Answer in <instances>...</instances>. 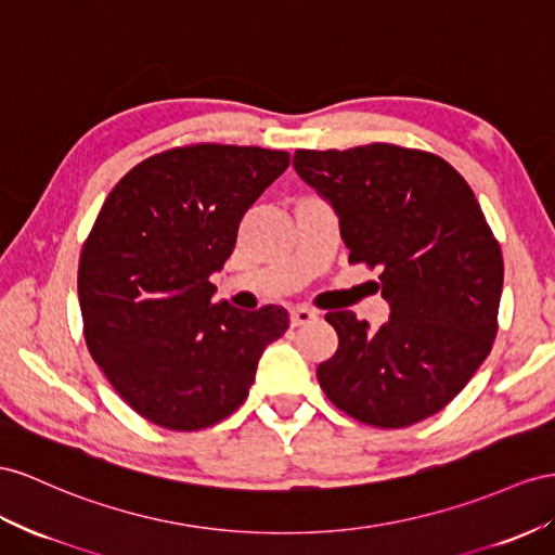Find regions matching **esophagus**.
Masks as SVG:
<instances>
[{
    "label": "esophagus",
    "mask_w": 555,
    "mask_h": 555,
    "mask_svg": "<svg viewBox=\"0 0 555 555\" xmlns=\"http://www.w3.org/2000/svg\"><path fill=\"white\" fill-rule=\"evenodd\" d=\"M319 319V314L314 309H307V307H293L291 309V323L295 325H307V323H311V321H317Z\"/></svg>",
    "instance_id": "obj_1"
}]
</instances>
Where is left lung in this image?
<instances>
[{"mask_svg":"<svg viewBox=\"0 0 555 555\" xmlns=\"http://www.w3.org/2000/svg\"><path fill=\"white\" fill-rule=\"evenodd\" d=\"M293 166L339 216L349 264L379 269L377 331L328 311L337 351L319 363L335 408L379 429L443 410L488 359L504 281L500 241L468 182L438 154L371 142L297 150Z\"/></svg>","mask_w":555,"mask_h":555,"instance_id":"8db88e82","label":"left lung"}]
</instances>
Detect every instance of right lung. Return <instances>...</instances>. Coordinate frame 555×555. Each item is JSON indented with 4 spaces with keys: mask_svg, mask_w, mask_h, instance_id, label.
Masks as SVG:
<instances>
[{
    "mask_svg": "<svg viewBox=\"0 0 555 555\" xmlns=\"http://www.w3.org/2000/svg\"><path fill=\"white\" fill-rule=\"evenodd\" d=\"M291 164L264 147H170L133 166L81 246L83 339L140 417L198 431L248 399L258 361L288 331V311L212 302L238 222Z\"/></svg>",
    "mask_w": 555,
    "mask_h": 555,
    "instance_id": "1",
    "label": "right lung"
}]
</instances>
